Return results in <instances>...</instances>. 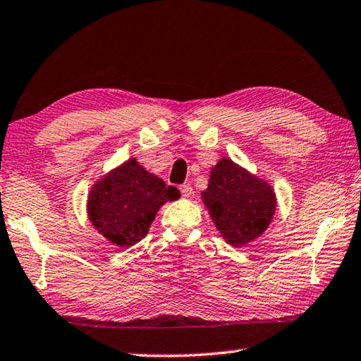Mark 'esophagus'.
I'll list each match as a JSON object with an SVG mask.
<instances>
[{
  "label": "esophagus",
  "instance_id": "obj_1",
  "mask_svg": "<svg viewBox=\"0 0 361 361\" xmlns=\"http://www.w3.org/2000/svg\"><path fill=\"white\" fill-rule=\"evenodd\" d=\"M180 193H182V197H184V198H190L192 193H193L192 185H190V184H184V185H182V187H180Z\"/></svg>",
  "mask_w": 361,
  "mask_h": 361
}]
</instances>
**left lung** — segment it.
<instances>
[{"mask_svg": "<svg viewBox=\"0 0 361 361\" xmlns=\"http://www.w3.org/2000/svg\"><path fill=\"white\" fill-rule=\"evenodd\" d=\"M216 228L226 243L243 245L260 238L273 222L276 193L273 185L231 158L222 157L209 173V184L201 192Z\"/></svg>", "mask_w": 361, "mask_h": 361, "instance_id": "1", "label": "left lung"}]
</instances>
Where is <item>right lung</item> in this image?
Here are the masks:
<instances>
[{
  "instance_id": "1",
  "label": "right lung",
  "mask_w": 361,
  "mask_h": 361,
  "mask_svg": "<svg viewBox=\"0 0 361 361\" xmlns=\"http://www.w3.org/2000/svg\"><path fill=\"white\" fill-rule=\"evenodd\" d=\"M180 197L176 187L149 173L136 158L120 163L88 190L87 216L112 245L126 249L147 236L157 212Z\"/></svg>"
}]
</instances>
